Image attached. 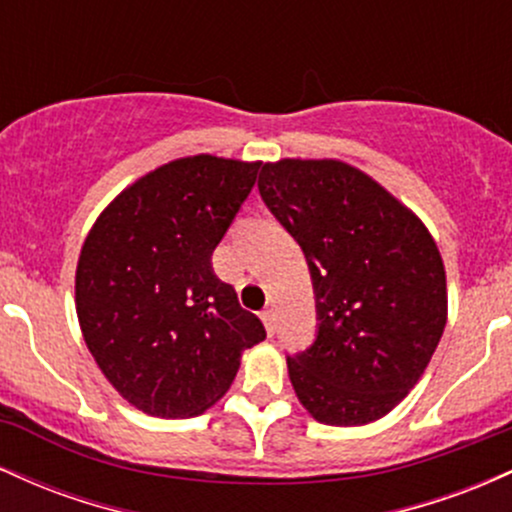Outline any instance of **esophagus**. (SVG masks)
Here are the masks:
<instances>
[{
  "mask_svg": "<svg viewBox=\"0 0 512 512\" xmlns=\"http://www.w3.org/2000/svg\"><path fill=\"white\" fill-rule=\"evenodd\" d=\"M262 322H264V327H267V332L274 334V330H276V317H274V310H272V308L264 310V313H262Z\"/></svg>",
  "mask_w": 512,
  "mask_h": 512,
  "instance_id": "1",
  "label": "esophagus"
}]
</instances>
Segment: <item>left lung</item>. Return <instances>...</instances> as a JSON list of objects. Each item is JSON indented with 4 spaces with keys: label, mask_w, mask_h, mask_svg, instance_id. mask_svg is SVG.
Listing matches in <instances>:
<instances>
[{
    "label": "left lung",
    "mask_w": 512,
    "mask_h": 512,
    "mask_svg": "<svg viewBox=\"0 0 512 512\" xmlns=\"http://www.w3.org/2000/svg\"><path fill=\"white\" fill-rule=\"evenodd\" d=\"M260 192L313 274L320 330L286 361L298 402L327 426L383 419L419 383L448 322L436 240L407 204L339 158L264 163Z\"/></svg>",
    "instance_id": "left-lung-1"
}]
</instances>
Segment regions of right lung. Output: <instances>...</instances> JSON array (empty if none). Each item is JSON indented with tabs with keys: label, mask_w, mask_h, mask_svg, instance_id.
Here are the masks:
<instances>
[{
	"label": "right lung",
	"mask_w": 512,
	"mask_h": 512,
	"mask_svg": "<svg viewBox=\"0 0 512 512\" xmlns=\"http://www.w3.org/2000/svg\"><path fill=\"white\" fill-rule=\"evenodd\" d=\"M260 166L211 154L163 163L127 185L81 245V334L105 380L144 414H204L233 385L243 351L267 337L211 267Z\"/></svg>",
	"instance_id": "right-lung-1"
}]
</instances>
